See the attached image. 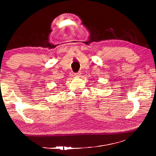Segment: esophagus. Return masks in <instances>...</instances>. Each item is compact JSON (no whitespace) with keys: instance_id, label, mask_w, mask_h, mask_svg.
<instances>
[{"instance_id":"obj_1","label":"esophagus","mask_w":156,"mask_h":156,"mask_svg":"<svg viewBox=\"0 0 156 156\" xmlns=\"http://www.w3.org/2000/svg\"><path fill=\"white\" fill-rule=\"evenodd\" d=\"M74 75H75L76 76H80V75H81V72H78V73H76Z\"/></svg>"}]
</instances>
